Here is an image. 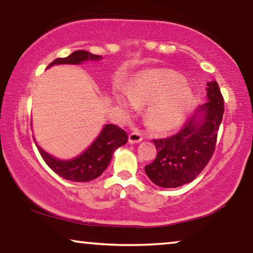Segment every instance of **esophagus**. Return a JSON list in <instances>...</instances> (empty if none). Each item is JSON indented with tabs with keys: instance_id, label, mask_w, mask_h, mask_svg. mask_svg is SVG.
I'll return each instance as SVG.
<instances>
[{
	"instance_id": "1",
	"label": "esophagus",
	"mask_w": 253,
	"mask_h": 253,
	"mask_svg": "<svg viewBox=\"0 0 253 253\" xmlns=\"http://www.w3.org/2000/svg\"><path fill=\"white\" fill-rule=\"evenodd\" d=\"M128 141H129V143H138V142L142 141V135L140 133H137V131H133V133H130L128 135Z\"/></svg>"
}]
</instances>
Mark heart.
<instances>
[{
  "instance_id": "1",
  "label": "heart",
  "mask_w": 253,
  "mask_h": 253,
  "mask_svg": "<svg viewBox=\"0 0 253 253\" xmlns=\"http://www.w3.org/2000/svg\"><path fill=\"white\" fill-rule=\"evenodd\" d=\"M125 96L116 92V103L124 111L144 106V119L152 130L164 133L184 122L194 106V94L180 74L158 69L141 73L125 87Z\"/></svg>"
}]
</instances>
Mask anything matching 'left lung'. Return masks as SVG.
I'll return each mask as SVG.
<instances>
[{
    "instance_id": "8db88e82",
    "label": "left lung",
    "mask_w": 253,
    "mask_h": 253,
    "mask_svg": "<svg viewBox=\"0 0 253 253\" xmlns=\"http://www.w3.org/2000/svg\"><path fill=\"white\" fill-rule=\"evenodd\" d=\"M208 102L199 105L179 133L154 140L157 157L144 167L149 179L163 188L191 182L205 169L215 149L223 116V97L216 81L206 84Z\"/></svg>"
}]
</instances>
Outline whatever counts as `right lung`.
<instances>
[{"label": "right lung", "mask_w": 253, "mask_h": 253, "mask_svg": "<svg viewBox=\"0 0 253 253\" xmlns=\"http://www.w3.org/2000/svg\"><path fill=\"white\" fill-rule=\"evenodd\" d=\"M101 59L102 56L90 54L86 50H77L65 58L55 59L49 64L48 67L60 65V64L79 65L84 62H89V60L94 62ZM127 141L128 136L125 130L112 124H108L104 125L98 136L83 154L74 158L63 161L44 151L34 140L35 145L45 164L63 179L76 181V182H87L101 175L109 166L116 149L126 144Z\"/></svg>", "instance_id": "right-lung-1"}]
</instances>
